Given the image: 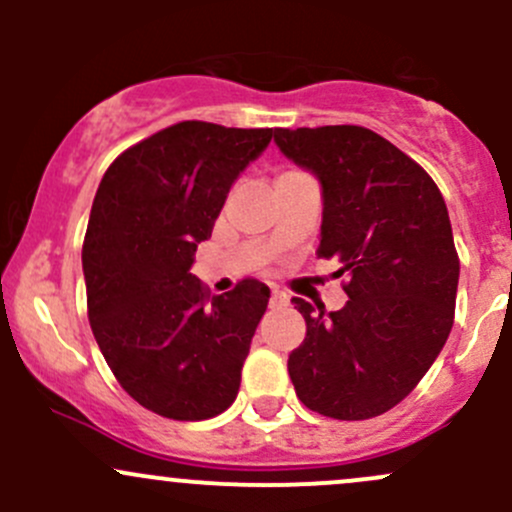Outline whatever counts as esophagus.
<instances>
[{
  "instance_id": "34e87169",
  "label": "esophagus",
  "mask_w": 512,
  "mask_h": 512,
  "mask_svg": "<svg viewBox=\"0 0 512 512\" xmlns=\"http://www.w3.org/2000/svg\"><path fill=\"white\" fill-rule=\"evenodd\" d=\"M270 302H272V307H282V304H287V302H289V297H287L285 292H282L280 287H272Z\"/></svg>"
}]
</instances>
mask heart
<instances>
[{
	"mask_svg": "<svg viewBox=\"0 0 512 512\" xmlns=\"http://www.w3.org/2000/svg\"><path fill=\"white\" fill-rule=\"evenodd\" d=\"M285 175H287V173H285Z\"/></svg>",
	"mask_w": 512,
	"mask_h": 512,
	"instance_id": "heart-1",
	"label": "heart"
}]
</instances>
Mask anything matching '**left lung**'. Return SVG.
Listing matches in <instances>:
<instances>
[{
	"mask_svg": "<svg viewBox=\"0 0 512 512\" xmlns=\"http://www.w3.org/2000/svg\"><path fill=\"white\" fill-rule=\"evenodd\" d=\"M275 143L319 180L317 252L349 277L337 312L292 299L307 337L289 354V379L317 414L381 416L414 391L453 327L461 265L443 195L369 128H275Z\"/></svg>",
	"mask_w": 512,
	"mask_h": 512,
	"instance_id": "1",
	"label": "left lung"
}]
</instances>
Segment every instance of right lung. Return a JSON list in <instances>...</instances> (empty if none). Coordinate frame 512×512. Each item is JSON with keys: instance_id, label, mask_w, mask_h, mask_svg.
Returning a JSON list of instances; mask_svg holds the SVG:
<instances>
[{"instance_id": "obj_1", "label": "right lung", "mask_w": 512, "mask_h": 512, "mask_svg": "<svg viewBox=\"0 0 512 512\" xmlns=\"http://www.w3.org/2000/svg\"><path fill=\"white\" fill-rule=\"evenodd\" d=\"M272 128L183 121L121 153L103 175L86 227L89 322L118 384L153 414H223L270 287L242 280L210 299L190 272L232 183Z\"/></svg>"}]
</instances>
